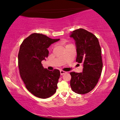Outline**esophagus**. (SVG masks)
Wrapping results in <instances>:
<instances>
[{"instance_id": "obj_1", "label": "esophagus", "mask_w": 120, "mask_h": 120, "mask_svg": "<svg viewBox=\"0 0 120 120\" xmlns=\"http://www.w3.org/2000/svg\"><path fill=\"white\" fill-rule=\"evenodd\" d=\"M65 73H66V72L64 71H62V70L60 71V75H64V74H65Z\"/></svg>"}]
</instances>
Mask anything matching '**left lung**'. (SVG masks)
Wrapping results in <instances>:
<instances>
[{
  "label": "left lung",
  "instance_id": "1",
  "mask_svg": "<svg viewBox=\"0 0 120 120\" xmlns=\"http://www.w3.org/2000/svg\"><path fill=\"white\" fill-rule=\"evenodd\" d=\"M70 37L75 41L76 61L83 64L82 73H70V85L75 93L85 94L93 90L100 78L103 67L102 50L95 35L84 29L74 30Z\"/></svg>",
  "mask_w": 120,
  "mask_h": 120
}]
</instances>
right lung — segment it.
Here are the masks:
<instances>
[{
	"label": "right lung",
	"instance_id": "right-lung-1",
	"mask_svg": "<svg viewBox=\"0 0 120 120\" xmlns=\"http://www.w3.org/2000/svg\"><path fill=\"white\" fill-rule=\"evenodd\" d=\"M60 39H52L42 34L33 33L24 40L18 55L19 75L26 88L41 98L51 97L56 92L59 70L44 68L41 61L48 56V48Z\"/></svg>",
	"mask_w": 120,
	"mask_h": 120
}]
</instances>
